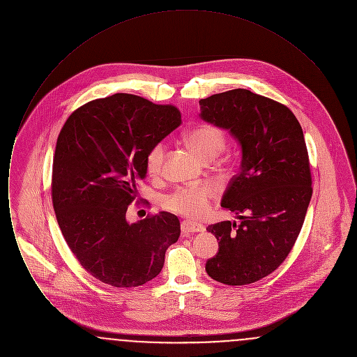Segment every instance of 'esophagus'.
Returning a JSON list of instances; mask_svg holds the SVG:
<instances>
[{
	"label": "esophagus",
	"mask_w": 357,
	"mask_h": 357,
	"mask_svg": "<svg viewBox=\"0 0 357 357\" xmlns=\"http://www.w3.org/2000/svg\"><path fill=\"white\" fill-rule=\"evenodd\" d=\"M181 230L185 234L199 233V231H204V226L202 223H198V222L182 221V223H181Z\"/></svg>",
	"instance_id": "esophagus-1"
}]
</instances>
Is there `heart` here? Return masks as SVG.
I'll return each instance as SVG.
<instances>
[{
  "label": "heart",
  "mask_w": 357,
  "mask_h": 357,
  "mask_svg": "<svg viewBox=\"0 0 357 357\" xmlns=\"http://www.w3.org/2000/svg\"><path fill=\"white\" fill-rule=\"evenodd\" d=\"M226 143V132L213 123H198L185 134V144L204 162H210L218 156L225 150ZM165 158L166 147L163 143H156L149 150L146 169L150 176L158 178L162 174ZM213 195L214 188L210 185L182 187L165 197L163 207L171 213L198 220L207 214Z\"/></svg>",
  "instance_id": "1"
}]
</instances>
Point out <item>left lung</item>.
<instances>
[{"mask_svg": "<svg viewBox=\"0 0 357 357\" xmlns=\"http://www.w3.org/2000/svg\"><path fill=\"white\" fill-rule=\"evenodd\" d=\"M199 105L202 119L229 130L242 147L221 202L242 221L207 226L220 250L206 272L226 285H248L285 261L305 220L313 188L303 128L287 105L243 88Z\"/></svg>", "mask_w": 357, "mask_h": 357, "instance_id": "8db88e82", "label": "left lung"}]
</instances>
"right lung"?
<instances>
[{
	"mask_svg": "<svg viewBox=\"0 0 357 357\" xmlns=\"http://www.w3.org/2000/svg\"><path fill=\"white\" fill-rule=\"evenodd\" d=\"M171 104L130 93L85 102L56 143L52 204L70 252L96 280L135 288L163 268L181 223L167 211L128 223L126 213L146 176V155L181 124Z\"/></svg>",
	"mask_w": 357,
	"mask_h": 357,
	"instance_id": "right-lung-1",
	"label": "right lung"
}]
</instances>
